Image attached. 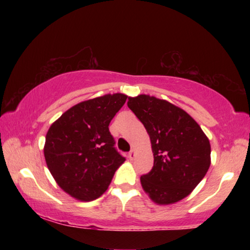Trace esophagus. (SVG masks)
<instances>
[{
	"label": "esophagus",
	"instance_id": "34e87169",
	"mask_svg": "<svg viewBox=\"0 0 250 250\" xmlns=\"http://www.w3.org/2000/svg\"><path fill=\"white\" fill-rule=\"evenodd\" d=\"M128 158L129 159H134L135 158V150L134 149H132L131 151L128 152Z\"/></svg>",
	"mask_w": 250,
	"mask_h": 250
}]
</instances>
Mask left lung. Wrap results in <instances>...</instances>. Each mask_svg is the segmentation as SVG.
<instances>
[{
    "label": "left lung",
    "instance_id": "1",
    "mask_svg": "<svg viewBox=\"0 0 250 250\" xmlns=\"http://www.w3.org/2000/svg\"><path fill=\"white\" fill-rule=\"evenodd\" d=\"M127 105L148 132L153 167L142 175L141 186L157 205L184 199L210 166V143L198 123L170 102L140 94Z\"/></svg>",
    "mask_w": 250,
    "mask_h": 250
}]
</instances>
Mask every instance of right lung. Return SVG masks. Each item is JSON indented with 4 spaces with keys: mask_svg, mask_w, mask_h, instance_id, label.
Instances as JSON below:
<instances>
[{
    "mask_svg": "<svg viewBox=\"0 0 250 250\" xmlns=\"http://www.w3.org/2000/svg\"><path fill=\"white\" fill-rule=\"evenodd\" d=\"M126 99L114 93L80 102L50 126L44 145L47 168L75 199L92 201L102 196L125 162L108 126Z\"/></svg>",
    "mask_w": 250,
    "mask_h": 250,
    "instance_id": "add662e5",
    "label": "right lung"
}]
</instances>
